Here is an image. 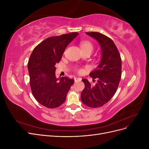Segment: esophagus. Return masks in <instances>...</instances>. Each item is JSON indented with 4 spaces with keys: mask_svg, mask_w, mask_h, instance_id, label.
<instances>
[{
    "mask_svg": "<svg viewBox=\"0 0 149 149\" xmlns=\"http://www.w3.org/2000/svg\"><path fill=\"white\" fill-rule=\"evenodd\" d=\"M81 80V78H74V81H75V82L80 81Z\"/></svg>",
    "mask_w": 149,
    "mask_h": 149,
    "instance_id": "34e87169",
    "label": "esophagus"
}]
</instances>
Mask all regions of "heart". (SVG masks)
Wrapping results in <instances>:
<instances>
[{
  "label": "heart",
  "mask_w": 149,
  "mask_h": 149,
  "mask_svg": "<svg viewBox=\"0 0 149 149\" xmlns=\"http://www.w3.org/2000/svg\"><path fill=\"white\" fill-rule=\"evenodd\" d=\"M81 48L82 49V51L85 50H91L92 51L93 49V45L91 42H90L87 40H84L82 41L80 43Z\"/></svg>",
  "instance_id": "b5f03b06"
}]
</instances>
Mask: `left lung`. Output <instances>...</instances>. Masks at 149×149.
<instances>
[{
	"label": "left lung",
	"instance_id": "1",
	"mask_svg": "<svg viewBox=\"0 0 149 149\" xmlns=\"http://www.w3.org/2000/svg\"><path fill=\"white\" fill-rule=\"evenodd\" d=\"M99 43L101 50V60L96 68L89 76L97 79L93 86L87 79H83L84 89L81 100L90 107H101L113 97L121 78L122 61L118 48L113 41L99 32H86Z\"/></svg>",
	"mask_w": 149,
	"mask_h": 149
}]
</instances>
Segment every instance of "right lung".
<instances>
[{"label":"right lung","mask_w":149,"mask_h":149,"mask_svg":"<svg viewBox=\"0 0 149 149\" xmlns=\"http://www.w3.org/2000/svg\"><path fill=\"white\" fill-rule=\"evenodd\" d=\"M78 35L73 32L49 37L36 47L28 63L30 85L35 100L48 108H56L66 100L73 79L56 78L55 65L66 47Z\"/></svg>","instance_id":"right-lung-1"}]
</instances>
